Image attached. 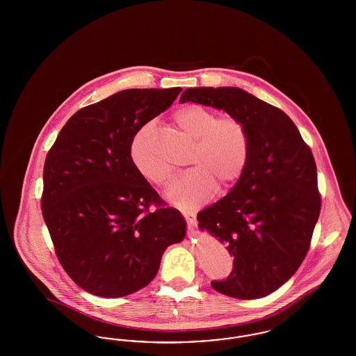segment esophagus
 Segmentation results:
<instances>
[{"mask_svg": "<svg viewBox=\"0 0 356 356\" xmlns=\"http://www.w3.org/2000/svg\"><path fill=\"white\" fill-rule=\"evenodd\" d=\"M183 216L186 218V222L189 227H195L196 225V213L192 211H184Z\"/></svg>", "mask_w": 356, "mask_h": 356, "instance_id": "obj_1", "label": "esophagus"}]
</instances>
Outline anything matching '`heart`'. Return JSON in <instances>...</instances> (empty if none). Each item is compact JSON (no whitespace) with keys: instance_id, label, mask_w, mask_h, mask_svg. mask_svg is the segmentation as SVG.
I'll return each instance as SVG.
<instances>
[{"instance_id":"b5f03b06","label":"heart","mask_w":356,"mask_h":356,"mask_svg":"<svg viewBox=\"0 0 356 356\" xmlns=\"http://www.w3.org/2000/svg\"><path fill=\"white\" fill-rule=\"evenodd\" d=\"M176 127L191 140L193 148L181 175L165 193L170 203L192 208L207 202L219 184L221 189L236 183L250 156V136L241 120L218 118L215 111L186 105L173 115ZM131 159L137 172L154 186H168L173 170L160 157L159 138L153 125H144L131 144Z\"/></svg>"}]
</instances>
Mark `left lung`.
Wrapping results in <instances>:
<instances>
[{"mask_svg":"<svg viewBox=\"0 0 356 356\" xmlns=\"http://www.w3.org/2000/svg\"><path fill=\"white\" fill-rule=\"evenodd\" d=\"M222 109L250 136L245 170L231 192L197 215L199 228L225 244L234 270L211 286L251 300L282 287L300 267L321 213L309 147L279 108L235 86L189 88L180 102Z\"/></svg>","mask_w":356,"mask_h":356,"instance_id":"left-lung-1","label":"left lung"}]
</instances>
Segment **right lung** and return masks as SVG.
Instances as JSON below:
<instances>
[{
	"mask_svg": "<svg viewBox=\"0 0 356 356\" xmlns=\"http://www.w3.org/2000/svg\"><path fill=\"white\" fill-rule=\"evenodd\" d=\"M181 90L125 89L85 106L48 152L42 216L63 268L89 293L121 298L148 286L167 247L186 236L183 215L131 159L136 134Z\"/></svg>",
	"mask_w": 356,
	"mask_h": 356,
	"instance_id": "obj_1",
	"label": "right lung"
}]
</instances>
